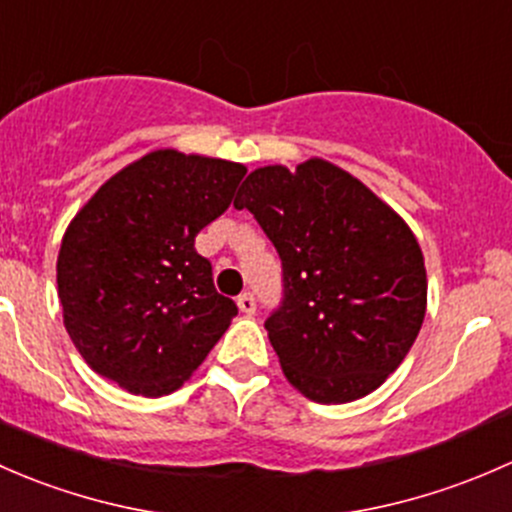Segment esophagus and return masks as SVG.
Instances as JSON below:
<instances>
[{"mask_svg": "<svg viewBox=\"0 0 512 512\" xmlns=\"http://www.w3.org/2000/svg\"><path fill=\"white\" fill-rule=\"evenodd\" d=\"M236 305H239V310L244 315H254L256 313V298H254V293H241L239 298H236Z\"/></svg>", "mask_w": 512, "mask_h": 512, "instance_id": "1", "label": "esophagus"}]
</instances>
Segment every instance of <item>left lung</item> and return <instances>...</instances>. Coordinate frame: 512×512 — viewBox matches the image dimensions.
<instances>
[{
    "label": "left lung",
    "mask_w": 512,
    "mask_h": 512,
    "mask_svg": "<svg viewBox=\"0 0 512 512\" xmlns=\"http://www.w3.org/2000/svg\"><path fill=\"white\" fill-rule=\"evenodd\" d=\"M249 209L281 256L283 298L268 340L295 389L320 404L374 392L412 350L426 268L412 229L360 179L325 160L254 170Z\"/></svg>",
    "instance_id": "left-lung-1"
}]
</instances>
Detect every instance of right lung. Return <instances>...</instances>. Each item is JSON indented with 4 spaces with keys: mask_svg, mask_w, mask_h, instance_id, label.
Here are the masks:
<instances>
[{
    "mask_svg": "<svg viewBox=\"0 0 512 512\" xmlns=\"http://www.w3.org/2000/svg\"><path fill=\"white\" fill-rule=\"evenodd\" d=\"M244 165L157 150L110 177L61 241L63 325L100 377L142 397L182 387L239 313L194 249Z\"/></svg>",
    "mask_w": 512,
    "mask_h": 512,
    "instance_id": "right-lung-1",
    "label": "right lung"
}]
</instances>
